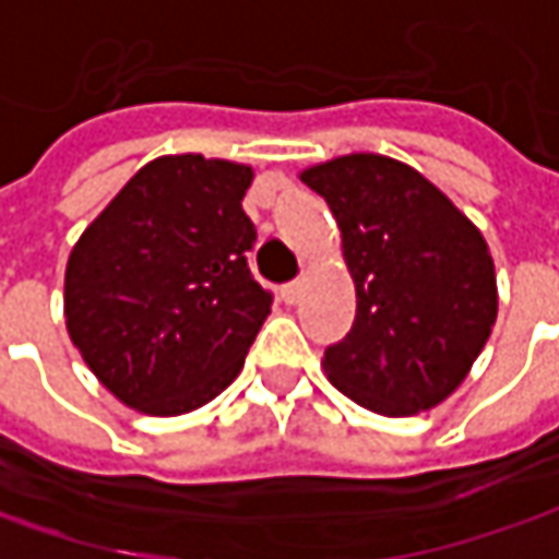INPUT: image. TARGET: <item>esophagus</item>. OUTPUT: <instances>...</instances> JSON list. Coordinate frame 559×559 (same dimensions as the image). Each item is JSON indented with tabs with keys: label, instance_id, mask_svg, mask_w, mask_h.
<instances>
[{
	"label": "esophagus",
	"instance_id": "34e87169",
	"mask_svg": "<svg viewBox=\"0 0 559 559\" xmlns=\"http://www.w3.org/2000/svg\"><path fill=\"white\" fill-rule=\"evenodd\" d=\"M304 290H306L304 281H290V284H284V287H281V297H284V304H300Z\"/></svg>",
	"mask_w": 559,
	"mask_h": 559
}]
</instances>
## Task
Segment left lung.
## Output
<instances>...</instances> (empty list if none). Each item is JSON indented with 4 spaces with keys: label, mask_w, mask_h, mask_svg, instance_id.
I'll list each match as a JSON object with an SVG mask.
<instances>
[{
    "label": "left lung",
    "mask_w": 559,
    "mask_h": 559,
    "mask_svg": "<svg viewBox=\"0 0 559 559\" xmlns=\"http://www.w3.org/2000/svg\"><path fill=\"white\" fill-rule=\"evenodd\" d=\"M356 287L328 381L378 416H416L460 388L498 319L495 259L473 222L416 168L376 153L312 165Z\"/></svg>",
    "instance_id": "obj_1"
}]
</instances>
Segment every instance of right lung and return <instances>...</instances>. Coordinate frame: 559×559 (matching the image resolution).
Masks as SVG:
<instances>
[{"instance_id":"right-lung-1","label":"right lung","mask_w":559,"mask_h":559,"mask_svg":"<svg viewBox=\"0 0 559 559\" xmlns=\"http://www.w3.org/2000/svg\"><path fill=\"white\" fill-rule=\"evenodd\" d=\"M253 168L197 153L146 162L81 234L64 325L90 372L131 409L181 416L218 397L272 294L250 275Z\"/></svg>"}]
</instances>
